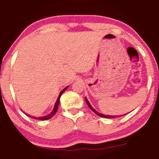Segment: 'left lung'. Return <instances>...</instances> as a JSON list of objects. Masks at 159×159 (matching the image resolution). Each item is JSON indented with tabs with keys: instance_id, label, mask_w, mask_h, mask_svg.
I'll return each mask as SVG.
<instances>
[{
	"instance_id": "1",
	"label": "left lung",
	"mask_w": 159,
	"mask_h": 159,
	"mask_svg": "<svg viewBox=\"0 0 159 159\" xmlns=\"http://www.w3.org/2000/svg\"><path fill=\"white\" fill-rule=\"evenodd\" d=\"M85 101H86L87 104H88V106H89V108H90V109L92 110L95 113V114H96L98 115V116H101V117H103V118H114V117H117V116H109V115H104V114H100V113L98 112L96 110H95L94 108H93L92 107V106H91L90 104V103H89V101H88V99L86 98V97H85Z\"/></svg>"
}]
</instances>
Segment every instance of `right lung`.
I'll use <instances>...</instances> for the list:
<instances>
[{"mask_svg": "<svg viewBox=\"0 0 159 159\" xmlns=\"http://www.w3.org/2000/svg\"><path fill=\"white\" fill-rule=\"evenodd\" d=\"M68 87L69 86H67L66 88H65L64 90H61V92L60 93V94H59V95H58V98H57V100H56V103H55V105H54V108H53V111H52L49 114H48V115H46V116H40V117H34V116H30V115H28V114H27L28 116H30V117H31V118H33V119H39V120H42V121H45V120H48V119H51V118H52V117H53L54 115H55V114L56 113V111H57V110H58V104H59V102H60V98H61V95L63 93H64V92L65 90H66L67 88H68Z\"/></svg>", "mask_w": 159, "mask_h": 159, "instance_id": "right-lung-1", "label": "right lung"}]
</instances>
